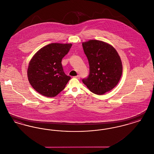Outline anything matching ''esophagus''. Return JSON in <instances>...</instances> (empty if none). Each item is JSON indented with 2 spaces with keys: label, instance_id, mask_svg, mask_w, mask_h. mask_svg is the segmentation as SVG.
Masks as SVG:
<instances>
[{
  "label": "esophagus",
  "instance_id": "1",
  "mask_svg": "<svg viewBox=\"0 0 154 154\" xmlns=\"http://www.w3.org/2000/svg\"><path fill=\"white\" fill-rule=\"evenodd\" d=\"M74 78L78 79H80V75H77L75 76V77H74Z\"/></svg>",
  "mask_w": 154,
  "mask_h": 154
}]
</instances>
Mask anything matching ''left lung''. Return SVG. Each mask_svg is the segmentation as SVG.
I'll list each match as a JSON object with an SVG mask.
<instances>
[{
	"mask_svg": "<svg viewBox=\"0 0 154 154\" xmlns=\"http://www.w3.org/2000/svg\"><path fill=\"white\" fill-rule=\"evenodd\" d=\"M89 66V73L83 83L91 92L103 95L117 85L122 73V65L116 49L110 44L91 40L82 43Z\"/></svg>",
	"mask_w": 154,
	"mask_h": 154,
	"instance_id": "left-lung-1",
	"label": "left lung"
}]
</instances>
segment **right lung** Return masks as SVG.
Listing matches in <instances>:
<instances>
[{
  "label": "right lung",
  "instance_id": "obj_1",
  "mask_svg": "<svg viewBox=\"0 0 154 154\" xmlns=\"http://www.w3.org/2000/svg\"><path fill=\"white\" fill-rule=\"evenodd\" d=\"M72 44L51 43L42 48L30 61L28 77L37 92L46 97H54L65 88L70 77L62 65V59Z\"/></svg>",
  "mask_w": 154,
  "mask_h": 154
}]
</instances>
